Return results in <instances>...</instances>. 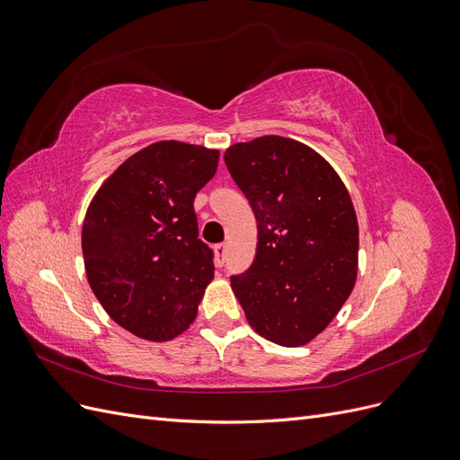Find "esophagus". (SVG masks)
<instances>
[{
	"instance_id": "34e87169",
	"label": "esophagus",
	"mask_w": 460,
	"mask_h": 460,
	"mask_svg": "<svg viewBox=\"0 0 460 460\" xmlns=\"http://www.w3.org/2000/svg\"><path fill=\"white\" fill-rule=\"evenodd\" d=\"M215 257H217V267H222L226 261V245L225 243H217L215 245Z\"/></svg>"
}]
</instances>
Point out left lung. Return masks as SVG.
Instances as JSON below:
<instances>
[{
  "label": "left lung",
  "mask_w": 460,
  "mask_h": 460,
  "mask_svg": "<svg viewBox=\"0 0 460 460\" xmlns=\"http://www.w3.org/2000/svg\"><path fill=\"white\" fill-rule=\"evenodd\" d=\"M225 163L257 218V253L230 278L234 294L259 336L284 347L309 343L357 280L349 191L314 149L282 136L234 144Z\"/></svg>",
  "instance_id": "1"
}]
</instances>
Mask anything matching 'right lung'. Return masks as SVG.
Here are the masks:
<instances>
[{
    "instance_id": "add662e5",
    "label": "right lung",
    "mask_w": 460,
    "mask_h": 460,
    "mask_svg": "<svg viewBox=\"0 0 460 460\" xmlns=\"http://www.w3.org/2000/svg\"><path fill=\"white\" fill-rule=\"evenodd\" d=\"M217 166V149L151 144L124 161L88 207L82 253L90 288L137 338L172 340L198 314L215 264L193 199Z\"/></svg>"
}]
</instances>
